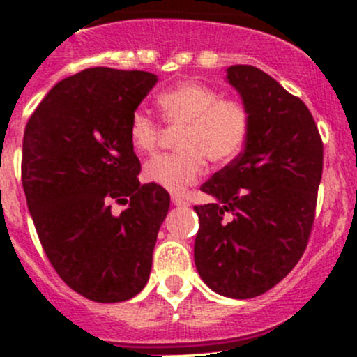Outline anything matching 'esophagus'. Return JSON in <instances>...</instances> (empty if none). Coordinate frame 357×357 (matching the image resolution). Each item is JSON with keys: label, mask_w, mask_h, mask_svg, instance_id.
Segmentation results:
<instances>
[{"label": "esophagus", "mask_w": 357, "mask_h": 357, "mask_svg": "<svg viewBox=\"0 0 357 357\" xmlns=\"http://www.w3.org/2000/svg\"><path fill=\"white\" fill-rule=\"evenodd\" d=\"M171 200H172V204H174V205H188V200H186L185 197H181V195H172Z\"/></svg>", "instance_id": "obj_1"}]
</instances>
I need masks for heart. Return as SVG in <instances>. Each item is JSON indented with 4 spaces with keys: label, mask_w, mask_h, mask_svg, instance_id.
<instances>
[{
    "label": "heart",
    "mask_w": 357,
    "mask_h": 357,
    "mask_svg": "<svg viewBox=\"0 0 357 357\" xmlns=\"http://www.w3.org/2000/svg\"><path fill=\"white\" fill-rule=\"evenodd\" d=\"M162 122L172 131H181L176 139L174 155L155 157L146 162L143 176L149 183L172 193H183L195 185L207 161L228 164L242 152L250 129V112L245 103L222 98L215 89L183 82L157 96ZM129 142L139 155H152L160 146L164 131L143 110L132 112L128 126Z\"/></svg>",
    "instance_id": "heart-1"
}]
</instances>
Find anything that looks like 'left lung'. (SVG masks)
Segmentation results:
<instances>
[{"instance_id":"1","label":"left lung","mask_w":357,"mask_h":357,"mask_svg":"<svg viewBox=\"0 0 357 357\" xmlns=\"http://www.w3.org/2000/svg\"><path fill=\"white\" fill-rule=\"evenodd\" d=\"M250 112L245 149L200 186L195 266L212 290L252 298L282 282L307 247L323 174V142L298 96L261 68L231 66Z\"/></svg>"}]
</instances>
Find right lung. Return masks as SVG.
<instances>
[{"label":"right lung","instance_id":"right-lung-1","mask_svg":"<svg viewBox=\"0 0 357 357\" xmlns=\"http://www.w3.org/2000/svg\"><path fill=\"white\" fill-rule=\"evenodd\" d=\"M157 75L91 67L60 81L27 121L22 185L46 257L95 302L143 290L169 193L139 185L128 126ZM114 203L126 208L114 215Z\"/></svg>","mask_w":357,"mask_h":357}]
</instances>
